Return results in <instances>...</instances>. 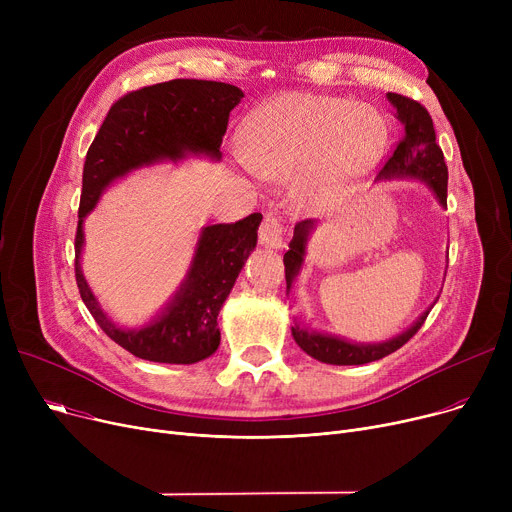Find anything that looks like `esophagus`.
Instances as JSON below:
<instances>
[{"mask_svg":"<svg viewBox=\"0 0 512 512\" xmlns=\"http://www.w3.org/2000/svg\"><path fill=\"white\" fill-rule=\"evenodd\" d=\"M259 245L267 249H280L284 245V224L276 215H265L259 228Z\"/></svg>","mask_w":512,"mask_h":512,"instance_id":"esophagus-1","label":"esophagus"}]
</instances>
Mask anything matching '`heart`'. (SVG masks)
I'll use <instances>...</instances> for the list:
<instances>
[{
    "label": "heart",
    "mask_w": 512,
    "mask_h": 512,
    "mask_svg": "<svg viewBox=\"0 0 512 512\" xmlns=\"http://www.w3.org/2000/svg\"><path fill=\"white\" fill-rule=\"evenodd\" d=\"M386 145L388 126L373 107L309 93L270 99L240 132L247 168L267 180L294 176V193L313 209L340 197Z\"/></svg>",
    "instance_id": "obj_1"
}]
</instances>
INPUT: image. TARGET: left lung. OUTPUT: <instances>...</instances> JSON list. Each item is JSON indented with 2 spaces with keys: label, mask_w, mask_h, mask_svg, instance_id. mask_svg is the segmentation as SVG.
<instances>
[{
  "label": "left lung",
  "mask_w": 512,
  "mask_h": 512,
  "mask_svg": "<svg viewBox=\"0 0 512 512\" xmlns=\"http://www.w3.org/2000/svg\"><path fill=\"white\" fill-rule=\"evenodd\" d=\"M386 97L394 107L396 118L400 120L402 126H405V134H402V139L396 145L394 153L388 157L384 168L380 170L378 180L417 178L425 182L429 186V191H432L440 201V205L446 207L448 168L444 161V153L436 143V130H434L432 116H429L425 107L415 99H409L398 93H388ZM313 230H315L313 220H303L294 226V236L284 255L286 290L292 288L294 278H297V274L301 272L305 255H307V240ZM427 315L429 311H425L409 330L394 336L392 340L375 342V344L348 342L340 336L301 328L299 324H294L290 330H292V338L297 340V344L303 348V351L321 363L363 365V363L384 359L386 355L398 351L402 344H407L423 326Z\"/></svg>",
  "instance_id": "left-lung-1"
}]
</instances>
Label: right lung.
Returning a JSON list of instances; mask_svg holds the SVG:
<instances>
[{
  "label": "right lung",
  "instance_id": "1",
  "mask_svg": "<svg viewBox=\"0 0 512 512\" xmlns=\"http://www.w3.org/2000/svg\"><path fill=\"white\" fill-rule=\"evenodd\" d=\"M245 97L238 87L215 80L176 78L120 97L107 112L83 168V195L74 238V276L80 299L99 328L134 357L153 363L191 365L211 357L220 346L218 315L257 245L261 213L234 224L201 230L195 257L172 301L143 328H120L105 315L83 270L87 213L114 180L132 170L180 161L186 155L222 159L220 145L234 107Z\"/></svg>",
  "mask_w": 512,
  "mask_h": 512
}]
</instances>
